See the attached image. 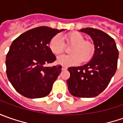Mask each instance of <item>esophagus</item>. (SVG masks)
<instances>
[{"instance_id":"1","label":"esophagus","mask_w":123,"mask_h":123,"mask_svg":"<svg viewBox=\"0 0 123 123\" xmlns=\"http://www.w3.org/2000/svg\"><path fill=\"white\" fill-rule=\"evenodd\" d=\"M62 70H67V67L66 66H62Z\"/></svg>"}]
</instances>
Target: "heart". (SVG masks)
I'll return each instance as SVG.
<instances>
[{
  "label": "heart",
  "mask_w": 123,
  "mask_h": 123,
  "mask_svg": "<svg viewBox=\"0 0 123 123\" xmlns=\"http://www.w3.org/2000/svg\"><path fill=\"white\" fill-rule=\"evenodd\" d=\"M67 44H71L70 55H62L57 57V64L63 66L77 65L81 61L88 62L93 57L95 52V46L91 41L86 40L84 36L79 32H70L65 36ZM49 48L52 53L59 55L65 49V44L62 36H54L49 42Z\"/></svg>",
  "instance_id": "obj_1"
}]
</instances>
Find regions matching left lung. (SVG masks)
<instances>
[{"label": "left lung", "instance_id": "8db88e82", "mask_svg": "<svg viewBox=\"0 0 123 123\" xmlns=\"http://www.w3.org/2000/svg\"><path fill=\"white\" fill-rule=\"evenodd\" d=\"M80 31L92 37L95 52L88 64L68 69L67 80L70 93L74 97L92 98L101 94L108 86L117 69L118 50L114 40L105 32L93 28Z\"/></svg>", "mask_w": 123, "mask_h": 123}]
</instances>
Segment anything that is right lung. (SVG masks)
I'll return each instance as SVG.
<instances>
[{
    "instance_id": "right-lung-1",
    "label": "right lung",
    "mask_w": 123,
    "mask_h": 123,
    "mask_svg": "<svg viewBox=\"0 0 123 123\" xmlns=\"http://www.w3.org/2000/svg\"><path fill=\"white\" fill-rule=\"evenodd\" d=\"M63 31L39 26L25 32L13 41L6 57V71L13 87L22 96L36 98L50 94L62 72V66H46L56 59L49 48V42Z\"/></svg>"
}]
</instances>
